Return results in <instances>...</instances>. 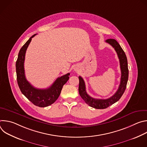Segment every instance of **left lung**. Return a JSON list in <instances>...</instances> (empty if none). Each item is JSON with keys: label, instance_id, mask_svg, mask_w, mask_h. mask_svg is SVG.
Listing matches in <instances>:
<instances>
[{"label": "left lung", "instance_id": "left-lung-1", "mask_svg": "<svg viewBox=\"0 0 147 147\" xmlns=\"http://www.w3.org/2000/svg\"><path fill=\"white\" fill-rule=\"evenodd\" d=\"M106 42L110 44L115 49L117 54L120 61V66L121 69V79L119 88L116 93L109 98L106 99L93 98L87 93L85 82L84 81L83 78L81 76L78 77V91L81 97L89 106L95 109H102L107 108L109 106L112 105V104L118 101L124 92L125 88H126L129 77L127 59L126 55H125L123 49L117 42L114 39H108L106 40Z\"/></svg>", "mask_w": 147, "mask_h": 147}]
</instances>
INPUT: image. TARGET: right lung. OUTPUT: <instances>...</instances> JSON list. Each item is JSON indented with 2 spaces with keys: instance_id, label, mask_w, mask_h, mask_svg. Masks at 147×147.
<instances>
[{
  "instance_id": "obj_1",
  "label": "right lung",
  "mask_w": 147,
  "mask_h": 147,
  "mask_svg": "<svg viewBox=\"0 0 147 147\" xmlns=\"http://www.w3.org/2000/svg\"><path fill=\"white\" fill-rule=\"evenodd\" d=\"M35 35L30 38L19 51L16 63L17 80L20 91L29 100L37 107H47L53 103L59 98L63 86L69 79L70 73L58 77L50 87L46 89L36 88L27 80L24 67L25 55L32 38Z\"/></svg>"
}]
</instances>
